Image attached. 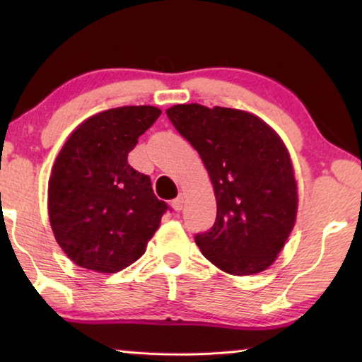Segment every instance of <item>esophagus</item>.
Returning <instances> with one entry per match:
<instances>
[{"label": "esophagus", "mask_w": 362, "mask_h": 362, "mask_svg": "<svg viewBox=\"0 0 362 362\" xmlns=\"http://www.w3.org/2000/svg\"><path fill=\"white\" fill-rule=\"evenodd\" d=\"M173 209L175 212H180L183 209V196H177V198L173 201Z\"/></svg>", "instance_id": "34e87169"}]
</instances>
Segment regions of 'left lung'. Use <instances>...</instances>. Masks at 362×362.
<instances>
[{"label": "left lung", "instance_id": "8db88e82", "mask_svg": "<svg viewBox=\"0 0 362 362\" xmlns=\"http://www.w3.org/2000/svg\"><path fill=\"white\" fill-rule=\"evenodd\" d=\"M168 118L199 153L214 183L217 217L194 241L207 260L235 276L276 260L297 216L291 156L265 121L235 108L174 105Z\"/></svg>", "mask_w": 362, "mask_h": 362}]
</instances>
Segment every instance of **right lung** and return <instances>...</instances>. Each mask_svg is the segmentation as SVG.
<instances>
[{
    "label": "right lung",
    "instance_id": "obj_1",
    "mask_svg": "<svg viewBox=\"0 0 362 362\" xmlns=\"http://www.w3.org/2000/svg\"><path fill=\"white\" fill-rule=\"evenodd\" d=\"M161 110L119 107L76 127L60 150L47 188L54 236L76 265L116 273L144 255L169 209L127 155Z\"/></svg>",
    "mask_w": 362,
    "mask_h": 362
}]
</instances>
